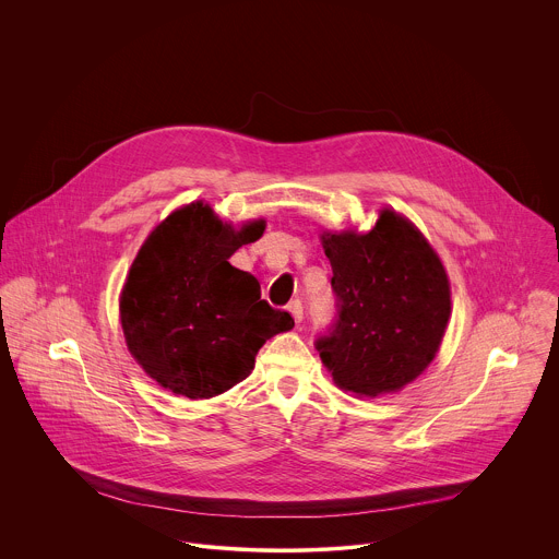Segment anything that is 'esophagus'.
I'll return each mask as SVG.
<instances>
[{
  "label": "esophagus",
  "mask_w": 559,
  "mask_h": 559,
  "mask_svg": "<svg viewBox=\"0 0 559 559\" xmlns=\"http://www.w3.org/2000/svg\"><path fill=\"white\" fill-rule=\"evenodd\" d=\"M287 309H289L294 322H300V320H302V302H300V300H292Z\"/></svg>",
  "instance_id": "34e87169"
}]
</instances>
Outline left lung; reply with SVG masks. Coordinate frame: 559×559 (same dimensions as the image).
<instances>
[{"label": "left lung", "mask_w": 559, "mask_h": 559, "mask_svg": "<svg viewBox=\"0 0 559 559\" xmlns=\"http://www.w3.org/2000/svg\"><path fill=\"white\" fill-rule=\"evenodd\" d=\"M335 329L316 342L337 389L376 400L413 384L437 357L452 316L450 278L424 233L382 209L376 226L322 230Z\"/></svg>", "instance_id": "obj_1"}]
</instances>
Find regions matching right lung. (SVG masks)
Segmentation results:
<instances>
[{
    "mask_svg": "<svg viewBox=\"0 0 559 559\" xmlns=\"http://www.w3.org/2000/svg\"><path fill=\"white\" fill-rule=\"evenodd\" d=\"M265 219H219L204 200L162 219L140 246L122 292L124 342L144 373L173 395L217 397L246 380L259 348L294 326L261 300L259 281L230 265Z\"/></svg>",
    "mask_w": 559,
    "mask_h": 559,
    "instance_id": "right-lung-1",
    "label": "right lung"
}]
</instances>
